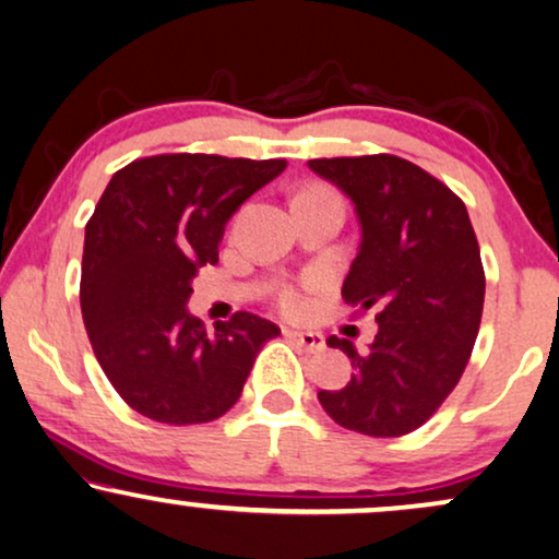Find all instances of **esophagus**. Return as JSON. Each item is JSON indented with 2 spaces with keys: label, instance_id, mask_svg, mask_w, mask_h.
<instances>
[{
  "label": "esophagus",
  "instance_id": "esophagus-1",
  "mask_svg": "<svg viewBox=\"0 0 559 559\" xmlns=\"http://www.w3.org/2000/svg\"><path fill=\"white\" fill-rule=\"evenodd\" d=\"M284 335L288 337V341L296 343V345H301V348L309 350V353H320L324 348V335H322V332H314V330L301 332V330H288L286 328Z\"/></svg>",
  "mask_w": 559,
  "mask_h": 559
}]
</instances>
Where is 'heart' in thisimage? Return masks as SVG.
I'll use <instances>...</instances> for the list:
<instances>
[{
  "label": "heart",
  "instance_id": "1",
  "mask_svg": "<svg viewBox=\"0 0 559 559\" xmlns=\"http://www.w3.org/2000/svg\"><path fill=\"white\" fill-rule=\"evenodd\" d=\"M307 193H328V190H307ZM278 304H281V309H284L286 314H299L304 309V296H301L299 288L286 286V288H281Z\"/></svg>",
  "mask_w": 559,
  "mask_h": 559
}]
</instances>
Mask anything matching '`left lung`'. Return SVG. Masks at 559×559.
<instances>
[{
  "instance_id": "left-lung-1",
  "label": "left lung",
  "mask_w": 559,
  "mask_h": 559,
  "mask_svg": "<svg viewBox=\"0 0 559 559\" xmlns=\"http://www.w3.org/2000/svg\"><path fill=\"white\" fill-rule=\"evenodd\" d=\"M356 206L361 247L343 299L377 309L369 350L330 335L356 369L343 390H322L337 426L373 438L420 428L454 392L475 348L485 271L467 206L454 190L394 154L309 159Z\"/></svg>"
}]
</instances>
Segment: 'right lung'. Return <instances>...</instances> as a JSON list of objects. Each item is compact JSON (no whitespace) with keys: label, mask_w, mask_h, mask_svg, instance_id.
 <instances>
[{"label":"right lung","mask_w":559,"mask_h":559,"mask_svg":"<svg viewBox=\"0 0 559 559\" xmlns=\"http://www.w3.org/2000/svg\"><path fill=\"white\" fill-rule=\"evenodd\" d=\"M286 159L157 154L112 175L84 227L80 304L92 350L144 418L193 426L242 394L273 322L237 312L206 332L186 309L198 267L214 265L231 214Z\"/></svg>","instance_id":"right-lung-1"}]
</instances>
